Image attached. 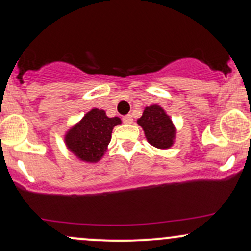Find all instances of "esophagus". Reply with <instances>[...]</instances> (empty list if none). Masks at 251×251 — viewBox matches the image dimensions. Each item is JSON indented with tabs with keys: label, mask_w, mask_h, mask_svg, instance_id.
I'll list each match as a JSON object with an SVG mask.
<instances>
[{
	"label": "esophagus",
	"mask_w": 251,
	"mask_h": 251,
	"mask_svg": "<svg viewBox=\"0 0 251 251\" xmlns=\"http://www.w3.org/2000/svg\"><path fill=\"white\" fill-rule=\"evenodd\" d=\"M123 122L125 124H132L133 123V118H132L131 114H127V116L123 117Z\"/></svg>",
	"instance_id": "34e87169"
}]
</instances>
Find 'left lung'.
<instances>
[{
    "mask_svg": "<svg viewBox=\"0 0 251 251\" xmlns=\"http://www.w3.org/2000/svg\"><path fill=\"white\" fill-rule=\"evenodd\" d=\"M148 142L158 149L171 148L175 139V127L165 111L158 105H152L144 109L143 116L138 119Z\"/></svg>",
    "mask_w": 251,
    "mask_h": 251,
    "instance_id": "8db88e82",
    "label": "left lung"
}]
</instances>
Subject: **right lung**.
<instances>
[{
  "label": "right lung",
  "instance_id": "add662e5",
  "mask_svg": "<svg viewBox=\"0 0 251 251\" xmlns=\"http://www.w3.org/2000/svg\"><path fill=\"white\" fill-rule=\"evenodd\" d=\"M120 123L122 120L118 117L108 118L105 111L93 108L67 132L66 145L83 162L96 163L111 142L112 129Z\"/></svg>",
  "mask_w": 251,
  "mask_h": 251
}]
</instances>
